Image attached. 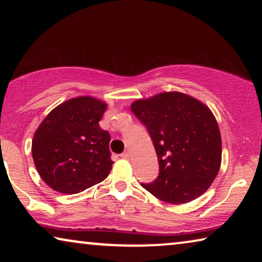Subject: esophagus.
<instances>
[{"label": "esophagus", "instance_id": "1", "mask_svg": "<svg viewBox=\"0 0 262 262\" xmlns=\"http://www.w3.org/2000/svg\"><path fill=\"white\" fill-rule=\"evenodd\" d=\"M121 157H123V159H130V154H128L127 151H124L123 154H121Z\"/></svg>", "mask_w": 262, "mask_h": 262}]
</instances>
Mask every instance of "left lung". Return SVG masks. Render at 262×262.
Masks as SVG:
<instances>
[{
    "mask_svg": "<svg viewBox=\"0 0 262 262\" xmlns=\"http://www.w3.org/2000/svg\"><path fill=\"white\" fill-rule=\"evenodd\" d=\"M145 125L159 160V178L142 184L157 199L186 204L199 198L216 179L222 162V138L205 103L180 92H163L131 103Z\"/></svg>",
    "mask_w": 262,
    "mask_h": 262,
    "instance_id": "1",
    "label": "left lung"
}]
</instances>
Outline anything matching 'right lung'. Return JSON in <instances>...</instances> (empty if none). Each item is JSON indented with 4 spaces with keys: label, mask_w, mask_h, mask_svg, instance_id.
<instances>
[{
    "label": "right lung",
    "mask_w": 262,
    "mask_h": 262,
    "mask_svg": "<svg viewBox=\"0 0 262 262\" xmlns=\"http://www.w3.org/2000/svg\"><path fill=\"white\" fill-rule=\"evenodd\" d=\"M107 103L77 96L55 107L32 141L39 175L53 191L75 194L105 180L112 169L111 136L99 121Z\"/></svg>",
    "instance_id": "right-lung-1"
}]
</instances>
